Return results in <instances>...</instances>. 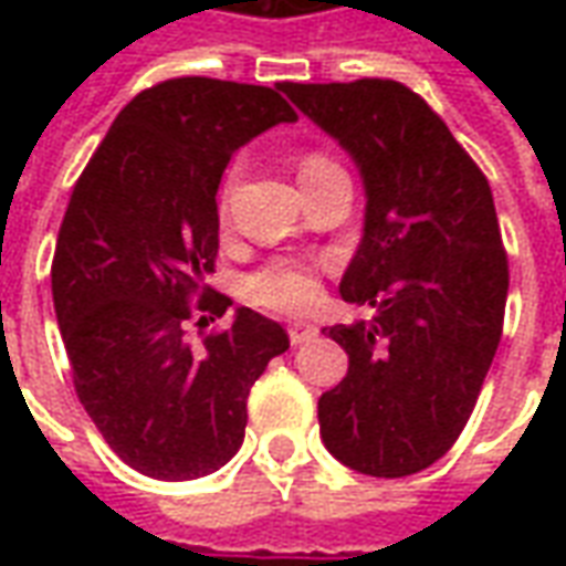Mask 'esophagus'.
Returning a JSON list of instances; mask_svg holds the SVG:
<instances>
[{
    "instance_id": "34e87169",
    "label": "esophagus",
    "mask_w": 566,
    "mask_h": 566,
    "mask_svg": "<svg viewBox=\"0 0 566 566\" xmlns=\"http://www.w3.org/2000/svg\"><path fill=\"white\" fill-rule=\"evenodd\" d=\"M287 336H291V343L294 345L312 343V339L318 336V327H315V324H308V321H303V318H294V321H287Z\"/></svg>"
}]
</instances>
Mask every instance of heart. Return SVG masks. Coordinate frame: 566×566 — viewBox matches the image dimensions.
<instances>
[{
  "label": "heart",
  "mask_w": 566,
  "mask_h": 566,
  "mask_svg": "<svg viewBox=\"0 0 566 566\" xmlns=\"http://www.w3.org/2000/svg\"><path fill=\"white\" fill-rule=\"evenodd\" d=\"M339 169L327 154L312 150L300 160V181L318 178L324 172ZM321 282L318 266L300 258H275L263 263L258 272H251L242 282V294L266 308H282V312H294V308H306L318 300Z\"/></svg>",
  "instance_id": "obj_1"
}]
</instances>
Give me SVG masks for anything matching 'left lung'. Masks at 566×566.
<instances>
[{
	"label": "left lung",
	"mask_w": 566,
	"mask_h": 566,
	"mask_svg": "<svg viewBox=\"0 0 566 566\" xmlns=\"http://www.w3.org/2000/svg\"><path fill=\"white\" fill-rule=\"evenodd\" d=\"M282 91L348 150L367 190L339 294L373 318L327 327L348 373L321 394V439L357 473L412 475L461 437L503 333L510 266L491 187L400 81Z\"/></svg>",
	"instance_id": "left-lung-1"
}]
</instances>
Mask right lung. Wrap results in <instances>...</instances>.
<instances>
[{
	"instance_id": "obj_1",
	"label": "right lung",
	"mask_w": 566,
	"mask_h": 566,
	"mask_svg": "<svg viewBox=\"0 0 566 566\" xmlns=\"http://www.w3.org/2000/svg\"><path fill=\"white\" fill-rule=\"evenodd\" d=\"M294 120L272 87L163 81L115 117L72 190L51 266L56 324L81 406L150 479L221 470L245 439L251 385L291 345L282 324L245 306L199 345L185 333L193 300L214 318L233 306L206 284L227 163Z\"/></svg>"
}]
</instances>
